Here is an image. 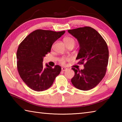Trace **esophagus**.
Instances as JSON below:
<instances>
[{
    "label": "esophagus",
    "instance_id": "1",
    "mask_svg": "<svg viewBox=\"0 0 122 122\" xmlns=\"http://www.w3.org/2000/svg\"><path fill=\"white\" fill-rule=\"evenodd\" d=\"M61 70H62V71H67V68H62Z\"/></svg>",
    "mask_w": 122,
    "mask_h": 122
}]
</instances>
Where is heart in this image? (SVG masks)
<instances>
[{
  "mask_svg": "<svg viewBox=\"0 0 122 122\" xmlns=\"http://www.w3.org/2000/svg\"><path fill=\"white\" fill-rule=\"evenodd\" d=\"M64 42H65V45L66 46H68L69 45H73L74 46V45H75V40L74 38H72V37H70V36H68V37H66V38H64ZM69 58L68 57H62L59 60V61L60 63H61L62 65H65L66 62L69 60Z\"/></svg>",
  "mask_w": 122,
  "mask_h": 122,
  "instance_id": "obj_1",
  "label": "heart"
}]
</instances>
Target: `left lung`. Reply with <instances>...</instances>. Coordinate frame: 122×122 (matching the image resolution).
Returning <instances> with one entry per match:
<instances>
[{
	"label": "left lung",
	"instance_id": "left-lung-1",
	"mask_svg": "<svg viewBox=\"0 0 122 122\" xmlns=\"http://www.w3.org/2000/svg\"><path fill=\"white\" fill-rule=\"evenodd\" d=\"M77 39L80 51L76 57L83 69L72 68L75 75L71 81L80 90L92 89L99 84L106 75L109 60L108 46L100 33L91 27L85 26L68 30Z\"/></svg>",
	"mask_w": 122,
	"mask_h": 122
}]
</instances>
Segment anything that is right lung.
<instances>
[{"label": "right lung", "mask_w": 122, "mask_h": 122, "mask_svg": "<svg viewBox=\"0 0 122 122\" xmlns=\"http://www.w3.org/2000/svg\"><path fill=\"white\" fill-rule=\"evenodd\" d=\"M65 31L54 32L36 30L27 36L20 43L16 52L17 69L20 77L29 88L42 92L50 88L61 67L56 65L53 68L43 66V57L51 51L55 41Z\"/></svg>", "instance_id": "right-lung-1"}]
</instances>
